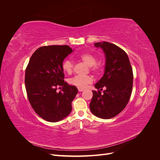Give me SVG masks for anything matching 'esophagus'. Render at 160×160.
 <instances>
[{"mask_svg":"<svg viewBox=\"0 0 160 160\" xmlns=\"http://www.w3.org/2000/svg\"><path fill=\"white\" fill-rule=\"evenodd\" d=\"M85 90V89H83V88H78V91H79V92H81V91H83Z\"/></svg>","mask_w":160,"mask_h":160,"instance_id":"obj_1","label":"esophagus"}]
</instances>
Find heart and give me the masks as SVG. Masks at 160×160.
I'll return each instance as SVG.
<instances>
[{
    "label": "heart",
    "instance_id": "heart-1",
    "mask_svg": "<svg viewBox=\"0 0 160 160\" xmlns=\"http://www.w3.org/2000/svg\"><path fill=\"white\" fill-rule=\"evenodd\" d=\"M79 58L87 65L90 66L91 71L93 72L95 74L99 75L102 72L103 66L101 62H97L98 58L95 55L89 52H85L79 55ZM73 62L71 60L65 59L62 64V68L64 72L70 74L73 69ZM93 79L91 75H75L69 80L70 84L80 88H86L89 84L93 83Z\"/></svg>",
    "mask_w": 160,
    "mask_h": 160
}]
</instances>
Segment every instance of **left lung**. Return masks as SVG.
<instances>
[{
	"label": "left lung",
	"instance_id": "1",
	"mask_svg": "<svg viewBox=\"0 0 160 160\" xmlns=\"http://www.w3.org/2000/svg\"><path fill=\"white\" fill-rule=\"evenodd\" d=\"M96 47L103 49L106 61L103 76L95 85L98 91H93L89 104L94 115L101 119L115 117L128 103L133 87V70L127 53L108 42H95ZM104 86L106 89L101 94Z\"/></svg>",
	"mask_w": 160,
	"mask_h": 160
}]
</instances>
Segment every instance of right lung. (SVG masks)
Wrapping results in <instances>:
<instances>
[{"label":"right lung","mask_w":160,"mask_h":160,"mask_svg":"<svg viewBox=\"0 0 160 160\" xmlns=\"http://www.w3.org/2000/svg\"><path fill=\"white\" fill-rule=\"evenodd\" d=\"M72 52L68 45L38 48L32 55L25 70L27 98L36 113L49 122L68 116L71 102L78 93L75 86L64 81L63 60ZM58 88H61L58 92Z\"/></svg>","instance_id":"obj_1"}]
</instances>
